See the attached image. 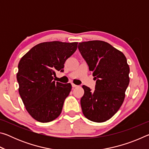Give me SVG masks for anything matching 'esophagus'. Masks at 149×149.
Wrapping results in <instances>:
<instances>
[{
  "mask_svg": "<svg viewBox=\"0 0 149 149\" xmlns=\"http://www.w3.org/2000/svg\"><path fill=\"white\" fill-rule=\"evenodd\" d=\"M72 87H77V85H75V84H72Z\"/></svg>",
  "mask_w": 149,
  "mask_h": 149,
  "instance_id": "obj_1",
  "label": "esophagus"
}]
</instances>
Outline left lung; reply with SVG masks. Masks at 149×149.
I'll use <instances>...</instances> for the list:
<instances>
[{"label":"left lung","mask_w":149,"mask_h":149,"mask_svg":"<svg viewBox=\"0 0 149 149\" xmlns=\"http://www.w3.org/2000/svg\"><path fill=\"white\" fill-rule=\"evenodd\" d=\"M78 49L96 80L94 91L83 86V114L92 122H106L118 112L124 100L130 83L127 59L122 52L102 41L79 42Z\"/></svg>","instance_id":"obj_1"}]
</instances>
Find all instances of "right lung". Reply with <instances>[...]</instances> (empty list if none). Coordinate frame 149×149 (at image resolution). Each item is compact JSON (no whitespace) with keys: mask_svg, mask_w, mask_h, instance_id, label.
<instances>
[{"mask_svg":"<svg viewBox=\"0 0 149 149\" xmlns=\"http://www.w3.org/2000/svg\"><path fill=\"white\" fill-rule=\"evenodd\" d=\"M77 42L52 41L35 45L18 64L19 94L29 114L40 122H49L61 114L70 84L55 82L56 71L77 49Z\"/></svg>","mask_w":149,"mask_h":149,"instance_id":"1","label":"right lung"}]
</instances>
